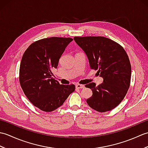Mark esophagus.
<instances>
[{
    "label": "esophagus",
    "mask_w": 148,
    "mask_h": 148,
    "mask_svg": "<svg viewBox=\"0 0 148 148\" xmlns=\"http://www.w3.org/2000/svg\"><path fill=\"white\" fill-rule=\"evenodd\" d=\"M76 88L77 89H80V88H84V85L83 84H76Z\"/></svg>",
    "instance_id": "34e87169"
}]
</instances>
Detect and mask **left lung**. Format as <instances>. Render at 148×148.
Wrapping results in <instances>:
<instances>
[{
  "label": "left lung",
  "instance_id": "8db88e82",
  "mask_svg": "<svg viewBox=\"0 0 148 148\" xmlns=\"http://www.w3.org/2000/svg\"><path fill=\"white\" fill-rule=\"evenodd\" d=\"M89 60L91 69L103 78V83L86 84L93 95L86 100L91 108L98 112L111 111L119 104L129 88L131 65L123 48L104 37H74Z\"/></svg>",
  "mask_w": 148,
  "mask_h": 148
}]
</instances>
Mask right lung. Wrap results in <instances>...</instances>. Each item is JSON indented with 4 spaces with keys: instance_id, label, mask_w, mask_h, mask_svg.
Instances as JSON below:
<instances>
[{
    "instance_id": "add662e5",
    "label": "right lung",
    "mask_w": 148,
    "mask_h": 148,
    "mask_svg": "<svg viewBox=\"0 0 148 148\" xmlns=\"http://www.w3.org/2000/svg\"><path fill=\"white\" fill-rule=\"evenodd\" d=\"M73 39L52 37L33 42L22 56L20 83L32 104L45 112L60 107L75 90L74 84H60L51 77L66 47Z\"/></svg>"
}]
</instances>
